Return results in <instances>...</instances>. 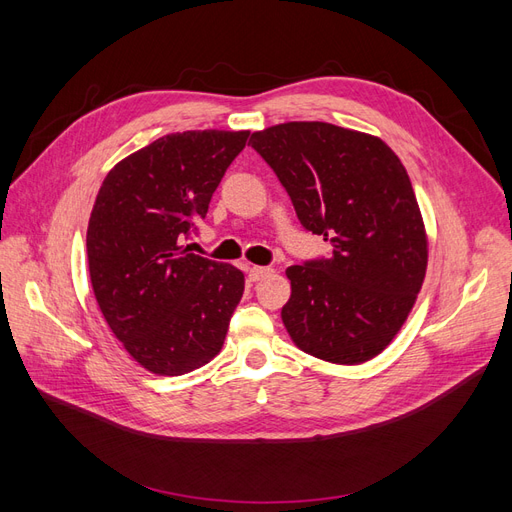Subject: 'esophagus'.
<instances>
[{
	"instance_id": "1",
	"label": "esophagus",
	"mask_w": 512,
	"mask_h": 512,
	"mask_svg": "<svg viewBox=\"0 0 512 512\" xmlns=\"http://www.w3.org/2000/svg\"><path fill=\"white\" fill-rule=\"evenodd\" d=\"M271 273H273L271 267H250L247 277H250V282H260V280H265V277H269Z\"/></svg>"
}]
</instances>
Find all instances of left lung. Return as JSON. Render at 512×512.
Listing matches in <instances>:
<instances>
[{
    "label": "left lung",
    "mask_w": 512,
    "mask_h": 512,
    "mask_svg": "<svg viewBox=\"0 0 512 512\" xmlns=\"http://www.w3.org/2000/svg\"><path fill=\"white\" fill-rule=\"evenodd\" d=\"M252 147L286 188L301 226L329 258L286 269L292 342L316 359H374L406 322L427 269V235L410 177L378 136L324 121L254 132Z\"/></svg>",
    "instance_id": "left-lung-1"
}]
</instances>
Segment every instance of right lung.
Returning a JSON list of instances; mask_svg holds the SVG:
<instances>
[{
    "instance_id": "1",
    "label": "right lung",
    "mask_w": 512,
    "mask_h": 512,
    "mask_svg": "<svg viewBox=\"0 0 512 512\" xmlns=\"http://www.w3.org/2000/svg\"><path fill=\"white\" fill-rule=\"evenodd\" d=\"M250 132L168 134L121 160L102 181L87 226L89 277L108 327L160 376L203 367L224 346L243 273L181 241L205 220L226 168Z\"/></svg>"
}]
</instances>
